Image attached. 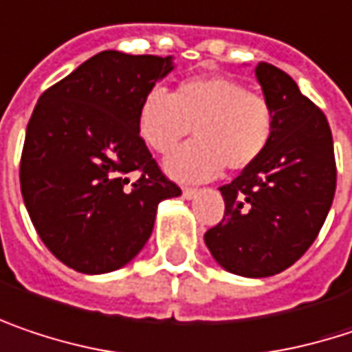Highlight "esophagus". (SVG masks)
<instances>
[{"label": "esophagus", "instance_id": "1", "mask_svg": "<svg viewBox=\"0 0 352 352\" xmlns=\"http://www.w3.org/2000/svg\"><path fill=\"white\" fill-rule=\"evenodd\" d=\"M197 195V189H193V187H183V197L185 199H193Z\"/></svg>", "mask_w": 352, "mask_h": 352}]
</instances>
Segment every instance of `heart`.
<instances>
[{
    "mask_svg": "<svg viewBox=\"0 0 352 352\" xmlns=\"http://www.w3.org/2000/svg\"><path fill=\"white\" fill-rule=\"evenodd\" d=\"M139 135L157 153H169L193 129L195 143L175 151L165 169L181 181H208L223 167L243 171L270 143L274 114L264 96L226 76L181 82L173 96L153 88L137 116Z\"/></svg>",
    "mask_w": 352,
    "mask_h": 352,
    "instance_id": "b5f03b06",
    "label": "heart"
}]
</instances>
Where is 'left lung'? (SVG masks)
Wrapping results in <instances>:
<instances>
[{
  "label": "left lung",
  "instance_id": "8db88e82",
  "mask_svg": "<svg viewBox=\"0 0 352 352\" xmlns=\"http://www.w3.org/2000/svg\"><path fill=\"white\" fill-rule=\"evenodd\" d=\"M274 114L262 157L219 187L223 219L204 240L223 270L266 278L290 268L316 240L336 189L333 135L322 111L280 68L256 66Z\"/></svg>",
  "mask_w": 352,
  "mask_h": 352
}]
</instances>
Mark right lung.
<instances>
[{
  "label": "right lung",
  "instance_id": "right-lung-1",
  "mask_svg": "<svg viewBox=\"0 0 352 352\" xmlns=\"http://www.w3.org/2000/svg\"><path fill=\"white\" fill-rule=\"evenodd\" d=\"M173 68V56L107 50L40 96L19 183L38 236L68 268L107 274L126 266L151 238L157 206L181 195L137 126L143 98ZM133 170L142 173L135 182Z\"/></svg>",
  "mask_w": 352,
  "mask_h": 352
}]
</instances>
